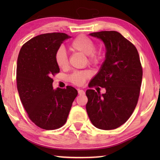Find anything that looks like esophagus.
<instances>
[{
	"mask_svg": "<svg viewBox=\"0 0 160 160\" xmlns=\"http://www.w3.org/2000/svg\"><path fill=\"white\" fill-rule=\"evenodd\" d=\"M78 94H79V95H84V94H85V92H84V91L82 89H78Z\"/></svg>",
	"mask_w": 160,
	"mask_h": 160,
	"instance_id": "esophagus-1",
	"label": "esophagus"
}]
</instances>
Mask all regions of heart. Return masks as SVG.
I'll return each mask as SVG.
<instances>
[{
  "mask_svg": "<svg viewBox=\"0 0 160 160\" xmlns=\"http://www.w3.org/2000/svg\"><path fill=\"white\" fill-rule=\"evenodd\" d=\"M71 52H78L87 56V62L93 66H98L102 62L103 53L101 50H96V44L89 37L80 35L75 38L69 47ZM56 65L60 69H65L68 65L66 53L62 49H59L55 54ZM91 74L88 71H75L69 76V80L76 85H82L89 78Z\"/></svg>",
  "mask_w": 160,
  "mask_h": 160,
  "instance_id": "b5f03b06",
  "label": "heart"
}]
</instances>
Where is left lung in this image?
I'll list each match as a JSON object with an SVG mask.
<instances>
[{"label":"left lung","instance_id":"left-lung-1","mask_svg":"<svg viewBox=\"0 0 160 160\" xmlns=\"http://www.w3.org/2000/svg\"><path fill=\"white\" fill-rule=\"evenodd\" d=\"M104 42L106 59L89 84L106 89V93L88 89L87 114L95 127L102 130L117 128L131 117L138 104L142 67L136 47L115 31L91 33Z\"/></svg>","mask_w":160,"mask_h":160}]
</instances>
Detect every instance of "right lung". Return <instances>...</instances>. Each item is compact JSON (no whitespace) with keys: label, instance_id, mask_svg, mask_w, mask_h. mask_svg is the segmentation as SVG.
Returning <instances> with one entry per match:
<instances>
[{"label":"right lung","instance_id":"add662e5","mask_svg":"<svg viewBox=\"0 0 160 160\" xmlns=\"http://www.w3.org/2000/svg\"><path fill=\"white\" fill-rule=\"evenodd\" d=\"M64 33L37 36L25 42L17 60V89L21 102L33 123L45 130L59 128L66 123L72 103L78 95L75 88L52 87L54 76L60 72L55 54L64 40Z\"/></svg>","mask_w":160,"mask_h":160}]
</instances>
